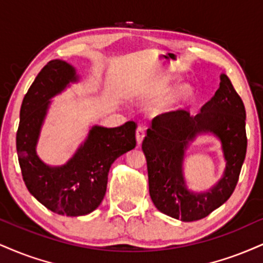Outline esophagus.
I'll return each mask as SVG.
<instances>
[{"mask_svg": "<svg viewBox=\"0 0 263 263\" xmlns=\"http://www.w3.org/2000/svg\"><path fill=\"white\" fill-rule=\"evenodd\" d=\"M144 136H145V131H144L143 127H138L137 129H136V141H137L138 145L142 143Z\"/></svg>", "mask_w": 263, "mask_h": 263, "instance_id": "esophagus-1", "label": "esophagus"}]
</instances>
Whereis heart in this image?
Wrapping results in <instances>:
<instances>
[{"mask_svg":"<svg viewBox=\"0 0 263 263\" xmlns=\"http://www.w3.org/2000/svg\"><path fill=\"white\" fill-rule=\"evenodd\" d=\"M191 97L192 89L189 85H179L172 93H169L160 100H158L153 105V107H152V110L156 114H167L175 111L179 107H181L186 103H189L191 100Z\"/></svg>","mask_w":263,"mask_h":263,"instance_id":"heart-1","label":"heart"}]
</instances>
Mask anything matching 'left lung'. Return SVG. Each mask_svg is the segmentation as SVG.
Listing matches in <instances>:
<instances>
[{"label":"left lung","mask_w":263,"mask_h":263,"mask_svg":"<svg viewBox=\"0 0 263 263\" xmlns=\"http://www.w3.org/2000/svg\"><path fill=\"white\" fill-rule=\"evenodd\" d=\"M245 120L241 98L224 73L216 94L198 114L178 110L153 120L142 149L147 159L149 195L158 210L182 222H194L228 201L246 156ZM201 134H213L221 141L226 169L210 189L192 192L185 182L183 162L191 142Z\"/></svg>","instance_id":"left-lung-1"}]
</instances>
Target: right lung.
Instances as JSON below:
<instances>
[{
	"label": "right lung",
	"instance_id": "add662e5",
	"mask_svg": "<svg viewBox=\"0 0 263 263\" xmlns=\"http://www.w3.org/2000/svg\"><path fill=\"white\" fill-rule=\"evenodd\" d=\"M80 76L72 65L52 60L39 72L21 106L17 153L28 191L47 210L78 217L97 210L106 192L111 164L136 147V123L119 127L91 126L87 138L62 165H49L36 153L41 127L53 97Z\"/></svg>",
	"mask_w": 263,
	"mask_h": 263
}]
</instances>
